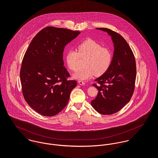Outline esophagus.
<instances>
[{
  "mask_svg": "<svg viewBox=\"0 0 158 158\" xmlns=\"http://www.w3.org/2000/svg\"><path fill=\"white\" fill-rule=\"evenodd\" d=\"M78 83L80 85H85V82L84 81H78Z\"/></svg>",
  "mask_w": 158,
  "mask_h": 158,
  "instance_id": "1",
  "label": "esophagus"
}]
</instances>
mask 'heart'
<instances>
[{"label": "heart", "instance_id": "heart-1", "mask_svg": "<svg viewBox=\"0 0 158 158\" xmlns=\"http://www.w3.org/2000/svg\"><path fill=\"white\" fill-rule=\"evenodd\" d=\"M76 50H68L65 55V61L68 68L71 70L77 69L80 58H86L85 68L77 70L72 75L73 78L79 80H86L95 74L101 76L110 69L113 62L112 50L106 47H103L97 41L88 39L82 41Z\"/></svg>", "mask_w": 158, "mask_h": 158}]
</instances>
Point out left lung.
Here are the masks:
<instances>
[{"instance_id": "1", "label": "left lung", "mask_w": 158, "mask_h": 158, "mask_svg": "<svg viewBox=\"0 0 158 158\" xmlns=\"http://www.w3.org/2000/svg\"><path fill=\"white\" fill-rule=\"evenodd\" d=\"M97 29L106 31L114 43L113 62L108 71L95 80L93 84L98 90L91 101L92 106L101 114L111 115L119 111L130 100L135 90V58L126 40L118 33L106 28Z\"/></svg>"}]
</instances>
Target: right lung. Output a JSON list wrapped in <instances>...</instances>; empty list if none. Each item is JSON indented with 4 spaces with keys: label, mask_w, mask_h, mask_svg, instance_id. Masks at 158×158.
<instances>
[{
    "label": "right lung",
    "mask_w": 158,
    "mask_h": 158,
    "mask_svg": "<svg viewBox=\"0 0 158 158\" xmlns=\"http://www.w3.org/2000/svg\"><path fill=\"white\" fill-rule=\"evenodd\" d=\"M80 33L47 27L31 41L23 58L20 78L23 97L36 112L51 117L67 105L77 81L68 80L70 74L64 66L63 52Z\"/></svg>",
    "instance_id": "obj_1"
}]
</instances>
